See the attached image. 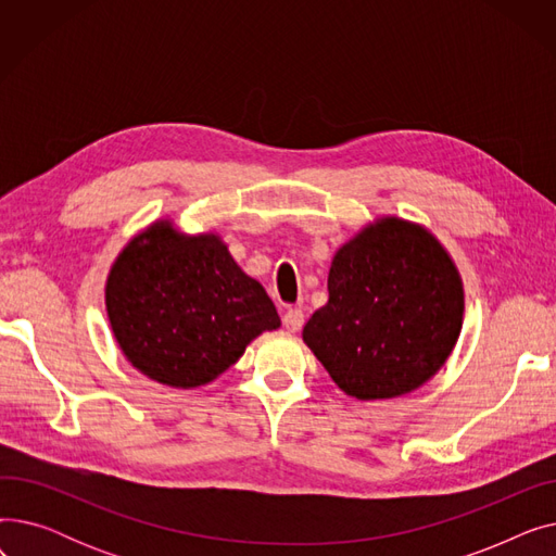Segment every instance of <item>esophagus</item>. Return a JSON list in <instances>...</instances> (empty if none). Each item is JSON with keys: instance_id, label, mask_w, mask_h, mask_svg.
<instances>
[{"instance_id": "1", "label": "esophagus", "mask_w": 556, "mask_h": 556, "mask_svg": "<svg viewBox=\"0 0 556 556\" xmlns=\"http://www.w3.org/2000/svg\"><path fill=\"white\" fill-rule=\"evenodd\" d=\"M283 327L290 333H298L304 327V313L300 308H290L283 313Z\"/></svg>"}]
</instances>
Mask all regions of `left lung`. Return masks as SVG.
<instances>
[{"label": "left lung", "mask_w": 556, "mask_h": 556, "mask_svg": "<svg viewBox=\"0 0 556 556\" xmlns=\"http://www.w3.org/2000/svg\"><path fill=\"white\" fill-rule=\"evenodd\" d=\"M327 286L329 302L302 338L346 396L410 394L446 365L464 323V283L424 225L367 223L336 252Z\"/></svg>", "instance_id": "8db88e82"}]
</instances>
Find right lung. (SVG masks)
I'll return each mask as SVG.
<instances>
[{
  "label": "right lung",
  "instance_id": "1",
  "mask_svg": "<svg viewBox=\"0 0 556 556\" xmlns=\"http://www.w3.org/2000/svg\"><path fill=\"white\" fill-rule=\"evenodd\" d=\"M105 311L126 361L151 381L193 390L237 363L281 319L216 231L157 218L126 243L105 279Z\"/></svg>",
  "mask_w": 556,
  "mask_h": 556
}]
</instances>
